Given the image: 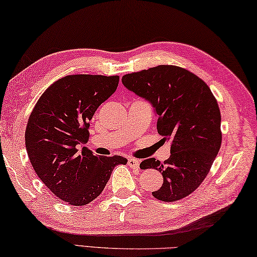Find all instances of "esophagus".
Here are the masks:
<instances>
[{
	"instance_id": "esophagus-1",
	"label": "esophagus",
	"mask_w": 257,
	"mask_h": 257,
	"mask_svg": "<svg viewBox=\"0 0 257 257\" xmlns=\"http://www.w3.org/2000/svg\"><path fill=\"white\" fill-rule=\"evenodd\" d=\"M139 163H141V162H139L138 160H136V158H129V160H128V165L130 166V167H132V169H138V167H139Z\"/></svg>"
}]
</instances>
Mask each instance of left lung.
Returning <instances> with one entry per match:
<instances>
[{
    "mask_svg": "<svg viewBox=\"0 0 257 257\" xmlns=\"http://www.w3.org/2000/svg\"><path fill=\"white\" fill-rule=\"evenodd\" d=\"M122 84L153 105L157 132L171 142V156L164 163L148 158L141 169H155L163 175L157 200L174 202L188 197L208 175L221 146L220 110L211 90L193 73L174 65L125 74Z\"/></svg>",
    "mask_w": 257,
    "mask_h": 257,
    "instance_id": "left-lung-1",
    "label": "left lung"
}]
</instances>
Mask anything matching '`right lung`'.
<instances>
[{
  "instance_id": "right-lung-1",
  "label": "right lung",
  "mask_w": 257,
  "mask_h": 257,
  "mask_svg": "<svg viewBox=\"0 0 257 257\" xmlns=\"http://www.w3.org/2000/svg\"><path fill=\"white\" fill-rule=\"evenodd\" d=\"M119 76L78 74L51 84L28 120L26 148L36 174L64 202L85 206L103 191L122 156L94 155L81 146L90 137V120L115 92Z\"/></svg>"
}]
</instances>
